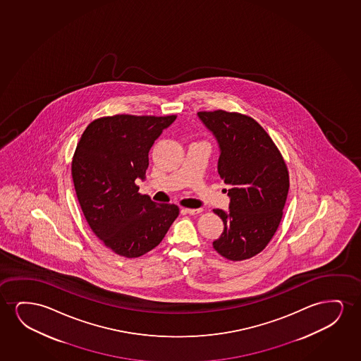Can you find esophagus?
I'll return each mask as SVG.
<instances>
[{
    "label": "esophagus",
    "instance_id": "obj_1",
    "mask_svg": "<svg viewBox=\"0 0 361 361\" xmlns=\"http://www.w3.org/2000/svg\"><path fill=\"white\" fill-rule=\"evenodd\" d=\"M183 212L188 213V214H191V216H195V214L202 212V209H201V208H197V209H195V208H185Z\"/></svg>",
    "mask_w": 361,
    "mask_h": 361
}]
</instances>
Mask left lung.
Masks as SVG:
<instances>
[{
	"label": "left lung",
	"mask_w": 361,
	"mask_h": 361,
	"mask_svg": "<svg viewBox=\"0 0 361 361\" xmlns=\"http://www.w3.org/2000/svg\"><path fill=\"white\" fill-rule=\"evenodd\" d=\"M217 138L218 173L231 186L229 212L213 209L224 224L214 250L232 262L262 252L281 222L290 176L282 154L255 119L239 112L201 111Z\"/></svg>",
	"instance_id": "left-lung-1"
}]
</instances>
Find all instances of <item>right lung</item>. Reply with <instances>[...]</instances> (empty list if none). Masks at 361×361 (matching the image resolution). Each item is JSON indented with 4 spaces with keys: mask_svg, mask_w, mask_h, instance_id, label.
Segmentation results:
<instances>
[{
    "mask_svg": "<svg viewBox=\"0 0 361 361\" xmlns=\"http://www.w3.org/2000/svg\"><path fill=\"white\" fill-rule=\"evenodd\" d=\"M171 116L116 114L94 119L75 149L71 176L90 228L121 257H139L158 247L178 218L176 204L153 202L138 192L149 150Z\"/></svg>",
    "mask_w": 361,
    "mask_h": 361,
    "instance_id": "obj_1",
    "label": "right lung"
}]
</instances>
